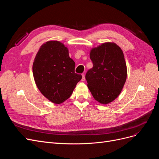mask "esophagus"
Returning <instances> with one entry per match:
<instances>
[{"label":"esophagus","instance_id":"obj_1","mask_svg":"<svg viewBox=\"0 0 159 159\" xmlns=\"http://www.w3.org/2000/svg\"><path fill=\"white\" fill-rule=\"evenodd\" d=\"M82 81H85V75L84 74H82V80H81Z\"/></svg>","mask_w":159,"mask_h":159}]
</instances>
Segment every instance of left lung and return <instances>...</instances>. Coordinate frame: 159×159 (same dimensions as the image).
<instances>
[{"label": "left lung", "mask_w": 159, "mask_h": 159, "mask_svg": "<svg viewBox=\"0 0 159 159\" xmlns=\"http://www.w3.org/2000/svg\"><path fill=\"white\" fill-rule=\"evenodd\" d=\"M89 56L93 68L85 74L88 87L96 101L109 103L118 97L126 81L123 52L115 43L105 42L91 49Z\"/></svg>", "instance_id": "8db88e82"}]
</instances>
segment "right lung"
<instances>
[{
  "mask_svg": "<svg viewBox=\"0 0 159 159\" xmlns=\"http://www.w3.org/2000/svg\"><path fill=\"white\" fill-rule=\"evenodd\" d=\"M32 71L38 89L56 104L68 99L82 78L75 73V62L69 56L68 48L56 40L41 46L34 61Z\"/></svg>",
  "mask_w": 159,
  "mask_h": 159,
  "instance_id": "add662e5",
  "label": "right lung"
}]
</instances>
